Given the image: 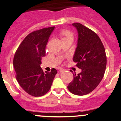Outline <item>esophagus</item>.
Here are the masks:
<instances>
[{"label": "esophagus", "instance_id": "obj_1", "mask_svg": "<svg viewBox=\"0 0 121 121\" xmlns=\"http://www.w3.org/2000/svg\"><path fill=\"white\" fill-rule=\"evenodd\" d=\"M65 70H64V69H60L59 70V73H63L64 71H65Z\"/></svg>", "mask_w": 121, "mask_h": 121}]
</instances>
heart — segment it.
<instances>
[{
    "instance_id": "1",
    "label": "heart",
    "mask_w": 121,
    "mask_h": 121,
    "mask_svg": "<svg viewBox=\"0 0 121 121\" xmlns=\"http://www.w3.org/2000/svg\"><path fill=\"white\" fill-rule=\"evenodd\" d=\"M63 36H64V37H63V38H73V36L71 32H70V31H64V34H63Z\"/></svg>"
}]
</instances>
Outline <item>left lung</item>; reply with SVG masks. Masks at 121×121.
<instances>
[{"label": "left lung", "mask_w": 121, "mask_h": 121, "mask_svg": "<svg viewBox=\"0 0 121 121\" xmlns=\"http://www.w3.org/2000/svg\"><path fill=\"white\" fill-rule=\"evenodd\" d=\"M72 25L76 27L78 34L73 61L82 72L77 76L73 74V80L67 88L73 94L83 96L92 92L102 80L106 56L104 45L95 32L80 23Z\"/></svg>", "instance_id": "8db88e82"}]
</instances>
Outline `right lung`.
<instances>
[{"label":"right lung","instance_id":"right-lung-1","mask_svg":"<svg viewBox=\"0 0 121 121\" xmlns=\"http://www.w3.org/2000/svg\"><path fill=\"white\" fill-rule=\"evenodd\" d=\"M54 26L43 28L28 34L17 48L13 58V66L17 82L31 96H42L51 88L57 71L51 72L41 68V58L45 56V48Z\"/></svg>","mask_w":121,"mask_h":121}]
</instances>
